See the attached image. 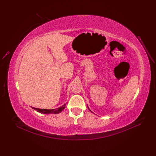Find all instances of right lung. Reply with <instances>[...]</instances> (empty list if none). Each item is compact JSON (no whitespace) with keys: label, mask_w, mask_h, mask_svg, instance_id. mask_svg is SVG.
Instances as JSON below:
<instances>
[{"label":"right lung","mask_w":156,"mask_h":156,"mask_svg":"<svg viewBox=\"0 0 156 156\" xmlns=\"http://www.w3.org/2000/svg\"><path fill=\"white\" fill-rule=\"evenodd\" d=\"M66 104H64L63 105H62V107L55 108V109H41V108H37L35 107H32V108H34V110H35L37 112L41 113V114H58L61 112L65 108Z\"/></svg>","instance_id":"obj_1"}]
</instances>
